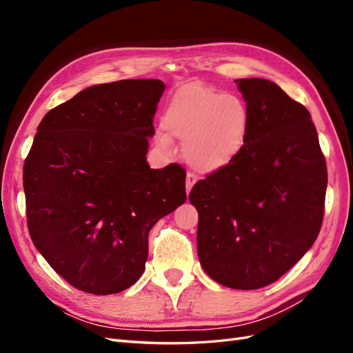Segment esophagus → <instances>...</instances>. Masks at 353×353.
Here are the masks:
<instances>
[{"label":"esophagus","instance_id":"1","mask_svg":"<svg viewBox=\"0 0 353 353\" xmlns=\"http://www.w3.org/2000/svg\"><path fill=\"white\" fill-rule=\"evenodd\" d=\"M196 183H197V176H196L194 174L188 172V174H187V179H185V190H187V193H190L191 188H193V185H194Z\"/></svg>","mask_w":353,"mask_h":353}]
</instances>
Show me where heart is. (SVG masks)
Returning <instances> with one entry per match:
<instances>
[{
    "label": "heart",
    "instance_id": "1",
    "mask_svg": "<svg viewBox=\"0 0 353 353\" xmlns=\"http://www.w3.org/2000/svg\"><path fill=\"white\" fill-rule=\"evenodd\" d=\"M157 144L168 148L170 135L184 141L187 162L199 172H216L237 157L249 132L248 105L203 83H187L175 91L163 112Z\"/></svg>",
    "mask_w": 353,
    "mask_h": 353
}]
</instances>
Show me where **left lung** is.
Listing matches in <instances>:
<instances>
[{
  "mask_svg": "<svg viewBox=\"0 0 353 353\" xmlns=\"http://www.w3.org/2000/svg\"><path fill=\"white\" fill-rule=\"evenodd\" d=\"M250 122L230 165L191 188L197 253L216 283L254 290L311 249L324 218L327 165L311 113L268 79L236 81Z\"/></svg>",
  "mask_w": 353,
  "mask_h": 353,
  "instance_id": "8db88e82",
  "label": "left lung"
}]
</instances>
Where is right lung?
Listing matches in <instances>:
<instances>
[{"instance_id":"right-lung-1","label":"right lung","mask_w":353,"mask_h":353,"mask_svg":"<svg viewBox=\"0 0 353 353\" xmlns=\"http://www.w3.org/2000/svg\"><path fill=\"white\" fill-rule=\"evenodd\" d=\"M159 79L94 85L51 109L23 165L30 239L60 276L91 294L140 279L148 232L187 200L185 170L147 163Z\"/></svg>"}]
</instances>
